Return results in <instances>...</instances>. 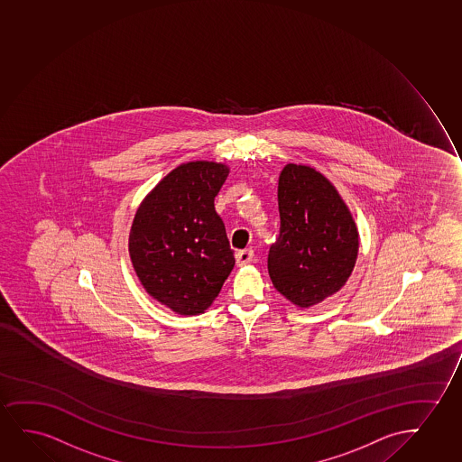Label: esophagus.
Masks as SVG:
<instances>
[{
	"label": "esophagus",
	"mask_w": 462,
	"mask_h": 462,
	"mask_svg": "<svg viewBox=\"0 0 462 462\" xmlns=\"http://www.w3.org/2000/svg\"><path fill=\"white\" fill-rule=\"evenodd\" d=\"M235 258H236V263H238V266L251 263L252 260H254V251H252V249L238 251L236 254H235Z\"/></svg>",
	"instance_id": "obj_1"
}]
</instances>
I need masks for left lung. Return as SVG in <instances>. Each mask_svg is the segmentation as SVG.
Returning <instances> with one entry per match:
<instances>
[{"instance_id": "8db88e82", "label": "left lung", "mask_w": 462, "mask_h": 462, "mask_svg": "<svg viewBox=\"0 0 462 462\" xmlns=\"http://www.w3.org/2000/svg\"><path fill=\"white\" fill-rule=\"evenodd\" d=\"M281 232L268 254L273 285L294 306L337 293L351 276L359 234L342 198L323 174L287 164L279 177Z\"/></svg>"}]
</instances>
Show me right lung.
<instances>
[{
  "label": "right lung",
  "instance_id": "obj_1",
  "mask_svg": "<svg viewBox=\"0 0 462 462\" xmlns=\"http://www.w3.org/2000/svg\"><path fill=\"white\" fill-rule=\"evenodd\" d=\"M227 175V166L217 162L181 164L134 216L128 241L133 268L150 296L180 315L208 309L234 270V251L215 210Z\"/></svg>",
  "mask_w": 462,
  "mask_h": 462
}]
</instances>
